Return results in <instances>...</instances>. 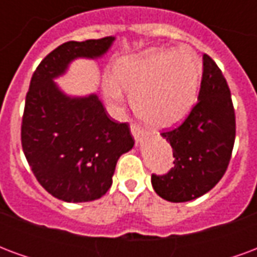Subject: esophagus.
Segmentation results:
<instances>
[{
    "instance_id": "1",
    "label": "esophagus",
    "mask_w": 257,
    "mask_h": 257,
    "mask_svg": "<svg viewBox=\"0 0 257 257\" xmlns=\"http://www.w3.org/2000/svg\"><path fill=\"white\" fill-rule=\"evenodd\" d=\"M131 132H132V135H134L136 143H138V142H140V140H142V138H143V129L140 128V126H138L136 123H132V125H131Z\"/></svg>"
}]
</instances>
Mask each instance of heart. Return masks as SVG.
Listing matches in <instances>:
<instances>
[{
  "label": "heart",
  "mask_w": 257,
  "mask_h": 257,
  "mask_svg": "<svg viewBox=\"0 0 257 257\" xmlns=\"http://www.w3.org/2000/svg\"><path fill=\"white\" fill-rule=\"evenodd\" d=\"M199 77L198 60L190 52L150 51L118 62L114 78L103 79V93L108 103L119 107L123 101L122 87L131 93L135 112L145 122L156 128H171L193 110Z\"/></svg>",
  "instance_id": "1"
}]
</instances>
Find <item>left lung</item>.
<instances>
[{
	"label": "left lung",
	"instance_id": "1",
	"mask_svg": "<svg viewBox=\"0 0 257 257\" xmlns=\"http://www.w3.org/2000/svg\"><path fill=\"white\" fill-rule=\"evenodd\" d=\"M198 103L178 128L164 132L172 146L175 167L167 175H153V189L171 202H187L219 183L231 158L235 114L228 85L217 64L202 58Z\"/></svg>",
	"mask_w": 257,
	"mask_h": 257
}]
</instances>
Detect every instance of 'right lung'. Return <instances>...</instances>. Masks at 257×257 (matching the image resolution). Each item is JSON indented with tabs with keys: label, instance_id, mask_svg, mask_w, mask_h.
<instances>
[{
	"label": "right lung",
	"instance_id": "right-lung-1",
	"mask_svg": "<svg viewBox=\"0 0 257 257\" xmlns=\"http://www.w3.org/2000/svg\"><path fill=\"white\" fill-rule=\"evenodd\" d=\"M115 37L68 41L38 64L26 96L22 147L37 180L55 198L88 202L112 184L119 157L132 150L128 123L112 121L95 93L68 96L55 79L75 59H97Z\"/></svg>",
	"mask_w": 257,
	"mask_h": 257
}]
</instances>
